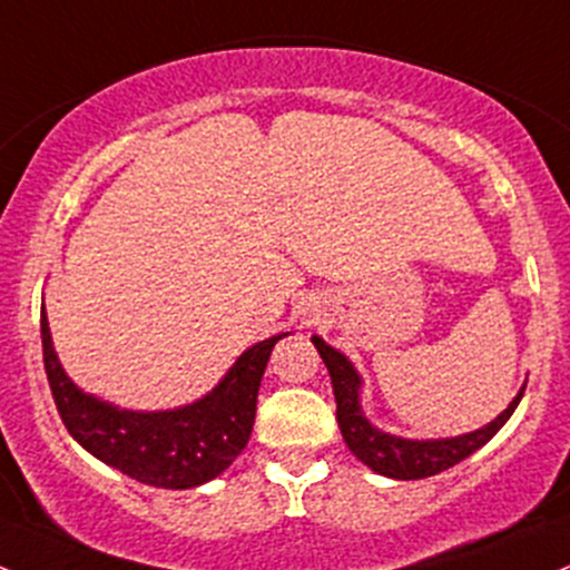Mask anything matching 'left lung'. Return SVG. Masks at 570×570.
Wrapping results in <instances>:
<instances>
[{"label": "left lung", "instance_id": "1", "mask_svg": "<svg viewBox=\"0 0 570 570\" xmlns=\"http://www.w3.org/2000/svg\"><path fill=\"white\" fill-rule=\"evenodd\" d=\"M313 343L315 348H318L321 360H324L328 375H332L334 403H337V422L345 444H348L351 453L365 463V466L384 474V478L422 480L455 466V463H461L463 459H469L474 450H480L489 439H494V433L510 420V414L519 406L521 395H524V386H521L519 395L510 401V406L504 409L497 420H491L489 425L478 428V431L472 433H461V436L450 439L392 436V433L375 428L365 416V412H362V379L360 373L354 371V365H351L337 348L326 345L321 337H313Z\"/></svg>", "mask_w": 570, "mask_h": 570}]
</instances>
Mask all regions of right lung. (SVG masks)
I'll return each instance as SVG.
<instances>
[{
    "label": "right lung",
    "mask_w": 570,
    "mask_h": 570,
    "mask_svg": "<svg viewBox=\"0 0 570 570\" xmlns=\"http://www.w3.org/2000/svg\"><path fill=\"white\" fill-rule=\"evenodd\" d=\"M285 334L246 348L225 379L195 403L169 412H128L87 395L68 379L51 343L46 309L40 315L46 375L68 433L98 461L156 489H195L219 478L242 455L255 425L268 356Z\"/></svg>",
    "instance_id": "obj_1"
}]
</instances>
